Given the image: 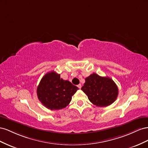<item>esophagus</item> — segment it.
I'll use <instances>...</instances> for the list:
<instances>
[{
  "instance_id": "obj_1",
  "label": "esophagus",
  "mask_w": 148,
  "mask_h": 148,
  "mask_svg": "<svg viewBox=\"0 0 148 148\" xmlns=\"http://www.w3.org/2000/svg\"><path fill=\"white\" fill-rule=\"evenodd\" d=\"M77 87H79V88H81V87H82L81 84H79V85H77Z\"/></svg>"
}]
</instances>
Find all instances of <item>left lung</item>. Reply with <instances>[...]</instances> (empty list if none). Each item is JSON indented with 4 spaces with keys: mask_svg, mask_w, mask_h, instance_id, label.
<instances>
[{
    "mask_svg": "<svg viewBox=\"0 0 148 148\" xmlns=\"http://www.w3.org/2000/svg\"><path fill=\"white\" fill-rule=\"evenodd\" d=\"M81 90L90 102L97 107H107L116 100L119 88L112 79L93 73L86 78Z\"/></svg>",
    "mask_w": 148,
    "mask_h": 148,
    "instance_id": "8db88e82",
    "label": "left lung"
}]
</instances>
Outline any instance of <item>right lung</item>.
<instances>
[{
    "instance_id": "1",
    "label": "right lung",
    "mask_w": 148,
    "mask_h": 148,
    "mask_svg": "<svg viewBox=\"0 0 148 148\" xmlns=\"http://www.w3.org/2000/svg\"><path fill=\"white\" fill-rule=\"evenodd\" d=\"M78 87L64 81L54 71L46 74L37 87L38 98L45 107L60 110L69 105Z\"/></svg>"
}]
</instances>
